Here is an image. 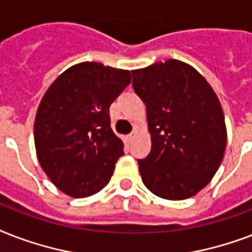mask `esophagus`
Segmentation results:
<instances>
[{"instance_id":"1","label":"esophagus","mask_w":252,"mask_h":252,"mask_svg":"<svg viewBox=\"0 0 252 252\" xmlns=\"http://www.w3.org/2000/svg\"><path fill=\"white\" fill-rule=\"evenodd\" d=\"M136 137H137V132H136V130H132V132H130V133L128 134V141L132 142Z\"/></svg>"}]
</instances>
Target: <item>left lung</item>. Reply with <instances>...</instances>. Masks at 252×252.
Segmentation results:
<instances>
[{
	"label": "left lung",
	"instance_id": "obj_1",
	"mask_svg": "<svg viewBox=\"0 0 252 252\" xmlns=\"http://www.w3.org/2000/svg\"><path fill=\"white\" fill-rule=\"evenodd\" d=\"M146 106L152 150L138 159L142 182L154 195L183 200L215 176L226 148L222 107L207 80L179 60L132 70Z\"/></svg>",
	"mask_w": 252,
	"mask_h": 252
}]
</instances>
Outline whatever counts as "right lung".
Masks as SVG:
<instances>
[{"mask_svg": "<svg viewBox=\"0 0 252 252\" xmlns=\"http://www.w3.org/2000/svg\"><path fill=\"white\" fill-rule=\"evenodd\" d=\"M130 72L81 63L53 82L37 108L33 138L39 163L72 197L94 195L110 182L124 145L111 128L110 106Z\"/></svg>", "mask_w": 252, "mask_h": 252, "instance_id": "add662e5", "label": "right lung"}]
</instances>
